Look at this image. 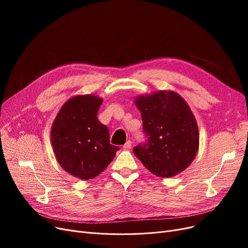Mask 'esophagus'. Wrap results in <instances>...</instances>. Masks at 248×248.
Listing matches in <instances>:
<instances>
[{
    "label": "esophagus",
    "mask_w": 248,
    "mask_h": 248,
    "mask_svg": "<svg viewBox=\"0 0 248 248\" xmlns=\"http://www.w3.org/2000/svg\"><path fill=\"white\" fill-rule=\"evenodd\" d=\"M131 148H132V141L131 140H126V142L124 145V150H128V149H131Z\"/></svg>",
    "instance_id": "1"
}]
</instances>
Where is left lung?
Returning a JSON list of instances; mask_svg holds the SVG:
<instances>
[{
    "instance_id": "left-lung-1",
    "label": "left lung",
    "mask_w": 248,
    "mask_h": 248,
    "mask_svg": "<svg viewBox=\"0 0 248 248\" xmlns=\"http://www.w3.org/2000/svg\"><path fill=\"white\" fill-rule=\"evenodd\" d=\"M136 106L146 136L145 142L133 150L136 157L158 177L184 171L199 147L197 123L187 102L174 91H159L139 96Z\"/></svg>"
}]
</instances>
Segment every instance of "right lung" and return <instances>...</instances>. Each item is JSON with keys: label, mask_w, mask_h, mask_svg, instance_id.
Listing matches in <instances>:
<instances>
[{"label": "right lung", "mask_w": 248, "mask_h": 248, "mask_svg": "<svg viewBox=\"0 0 248 248\" xmlns=\"http://www.w3.org/2000/svg\"><path fill=\"white\" fill-rule=\"evenodd\" d=\"M102 99L78 95L63 104L52 125L51 141L59 165L70 175L89 180L99 175L119 147L110 145L107 125L97 119Z\"/></svg>", "instance_id": "1"}]
</instances>
